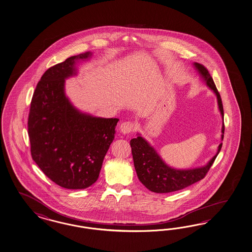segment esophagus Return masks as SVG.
Returning a JSON list of instances; mask_svg holds the SVG:
<instances>
[{
    "instance_id": "34e87169",
    "label": "esophagus",
    "mask_w": 252,
    "mask_h": 252,
    "mask_svg": "<svg viewBox=\"0 0 252 252\" xmlns=\"http://www.w3.org/2000/svg\"><path fill=\"white\" fill-rule=\"evenodd\" d=\"M134 128H135V123L126 121V122L121 124L119 129H120L121 133H123L124 135H126V134L131 133L134 130Z\"/></svg>"
}]
</instances>
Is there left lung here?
I'll return each instance as SVG.
<instances>
[{
    "label": "left lung",
    "mask_w": 252,
    "mask_h": 252,
    "mask_svg": "<svg viewBox=\"0 0 252 252\" xmlns=\"http://www.w3.org/2000/svg\"><path fill=\"white\" fill-rule=\"evenodd\" d=\"M198 73L206 81L207 86H209L213 92L215 93L218 99L219 108L220 111L223 125H222V135L224 137V110L221 101L220 94L215 86L213 78L209 73L208 69L203 64L195 63ZM130 146L132 148V155L134 159V166L137 177L148 189L156 193H169L174 191L183 189L190 185L196 183L206 177L209 168L213 165L217 156L220 153L222 143L220 144L218 152L210 159L206 166L193 168V169H175L167 166L166 163L161 159L157 151L154 149L148 142L142 136L138 135L136 138H133L130 141Z\"/></svg>",
    "instance_id": "1"
}]
</instances>
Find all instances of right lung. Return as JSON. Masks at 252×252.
<instances>
[{"label": "right lung", "mask_w": 252, "mask_h": 252, "mask_svg": "<svg viewBox=\"0 0 252 252\" xmlns=\"http://www.w3.org/2000/svg\"><path fill=\"white\" fill-rule=\"evenodd\" d=\"M91 56H71L47 69L32 94L28 135L33 161L53 182L83 189L99 177L119 119L81 113L64 94L65 78L76 74L75 63Z\"/></svg>", "instance_id": "1"}]
</instances>
